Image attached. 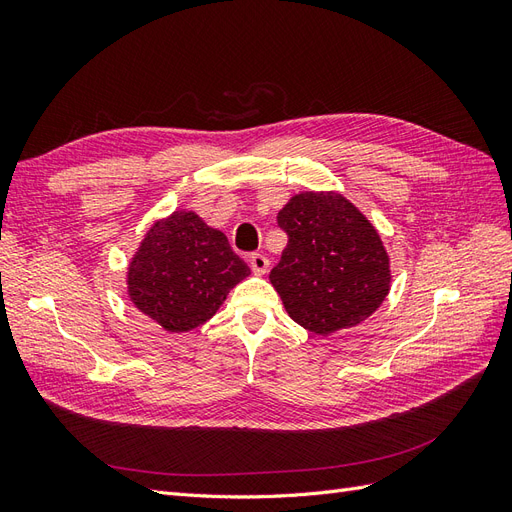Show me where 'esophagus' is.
Here are the masks:
<instances>
[{
	"label": "esophagus",
	"mask_w": 512,
	"mask_h": 512,
	"mask_svg": "<svg viewBox=\"0 0 512 512\" xmlns=\"http://www.w3.org/2000/svg\"><path fill=\"white\" fill-rule=\"evenodd\" d=\"M250 267L256 275H265L269 271V258L262 254H252L250 256Z\"/></svg>",
	"instance_id": "esophagus-1"
}]
</instances>
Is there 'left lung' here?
<instances>
[{"label": "left lung", "instance_id": "obj_1", "mask_svg": "<svg viewBox=\"0 0 512 512\" xmlns=\"http://www.w3.org/2000/svg\"><path fill=\"white\" fill-rule=\"evenodd\" d=\"M288 235L269 280L288 316L316 335L369 318L391 290V262L378 230L337 192L294 194L277 213Z\"/></svg>", "mask_w": 512, "mask_h": 512}]
</instances>
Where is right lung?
Here are the masks:
<instances>
[{
	"label": "right lung",
	"instance_id": "add662e5",
	"mask_svg": "<svg viewBox=\"0 0 512 512\" xmlns=\"http://www.w3.org/2000/svg\"><path fill=\"white\" fill-rule=\"evenodd\" d=\"M250 275L226 235L194 211L153 222L128 265V297L168 333H185L215 316L226 294Z\"/></svg>",
	"mask_w": 512,
	"mask_h": 512
}]
</instances>
